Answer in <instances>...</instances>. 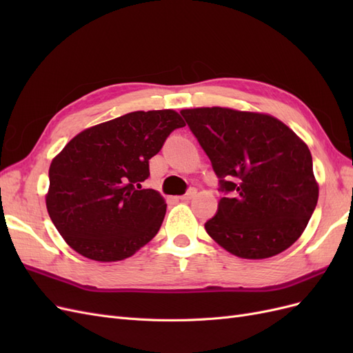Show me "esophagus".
<instances>
[{
    "label": "esophagus",
    "mask_w": 353,
    "mask_h": 353,
    "mask_svg": "<svg viewBox=\"0 0 353 353\" xmlns=\"http://www.w3.org/2000/svg\"><path fill=\"white\" fill-rule=\"evenodd\" d=\"M196 194H197V190H196V188H191V190H188V191H187V193H185L184 196H181L179 199H181V200H184V201H187V200H191V199H193Z\"/></svg>",
    "instance_id": "obj_1"
}]
</instances>
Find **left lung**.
Wrapping results in <instances>:
<instances>
[{
    "label": "left lung",
    "mask_w": 353,
    "mask_h": 353,
    "mask_svg": "<svg viewBox=\"0 0 353 353\" xmlns=\"http://www.w3.org/2000/svg\"><path fill=\"white\" fill-rule=\"evenodd\" d=\"M190 130L219 178L218 213L205 223L243 259L279 254L302 236L318 201L306 143L276 117L228 108L184 109Z\"/></svg>",
    "instance_id": "left-lung-1"
}]
</instances>
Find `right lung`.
<instances>
[{
	"label": "right lung",
	"instance_id": "add662e5",
	"mask_svg": "<svg viewBox=\"0 0 353 353\" xmlns=\"http://www.w3.org/2000/svg\"><path fill=\"white\" fill-rule=\"evenodd\" d=\"M183 126L170 109L131 112L87 128L52 159L47 210L74 252L117 262L156 236L166 201L141 183L150 175L148 160Z\"/></svg>",
	"mask_w": 353,
	"mask_h": 353
}]
</instances>
